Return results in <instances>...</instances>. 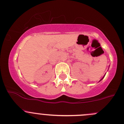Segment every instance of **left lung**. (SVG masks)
Listing matches in <instances>:
<instances>
[{
  "mask_svg": "<svg viewBox=\"0 0 124 124\" xmlns=\"http://www.w3.org/2000/svg\"><path fill=\"white\" fill-rule=\"evenodd\" d=\"M105 76H104V77H103V78H101V79H100V81H101V79H102L103 78H104V77H105Z\"/></svg>",
  "mask_w": 124,
  "mask_h": 124,
  "instance_id": "1",
  "label": "left lung"
}]
</instances>
